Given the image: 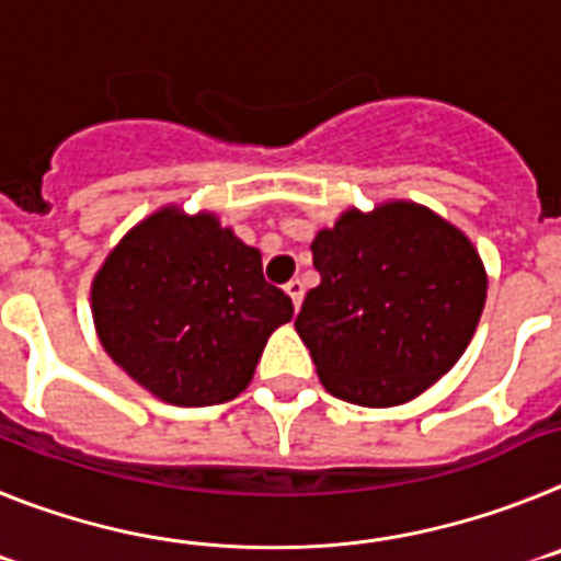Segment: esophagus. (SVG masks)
Listing matches in <instances>:
<instances>
[{"mask_svg": "<svg viewBox=\"0 0 561 561\" xmlns=\"http://www.w3.org/2000/svg\"><path fill=\"white\" fill-rule=\"evenodd\" d=\"M285 294L290 296V301H294V308L299 310V305H301V299H305V285H301L299 279H290L285 285Z\"/></svg>", "mask_w": 561, "mask_h": 561, "instance_id": "34e87169", "label": "esophagus"}]
</instances>
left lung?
Here are the masks:
<instances>
[{
    "mask_svg": "<svg viewBox=\"0 0 561 561\" xmlns=\"http://www.w3.org/2000/svg\"><path fill=\"white\" fill-rule=\"evenodd\" d=\"M310 251L321 282L305 296L296 333L330 396L398 407L466 353L489 276L460 228L392 199L369 214L344 211Z\"/></svg>",
    "mask_w": 561,
    "mask_h": 561,
    "instance_id": "1",
    "label": "left lung"
}]
</instances>
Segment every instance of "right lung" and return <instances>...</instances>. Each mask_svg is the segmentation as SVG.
Instances as JSON below:
<instances>
[{
  "instance_id": "right-lung-1",
  "label": "right lung",
  "mask_w": 561,
  "mask_h": 561,
  "mask_svg": "<svg viewBox=\"0 0 561 561\" xmlns=\"http://www.w3.org/2000/svg\"><path fill=\"white\" fill-rule=\"evenodd\" d=\"M92 319L112 362L154 398L214 407L251 383L294 301L214 214L165 206L110 251L92 279Z\"/></svg>"
}]
</instances>
